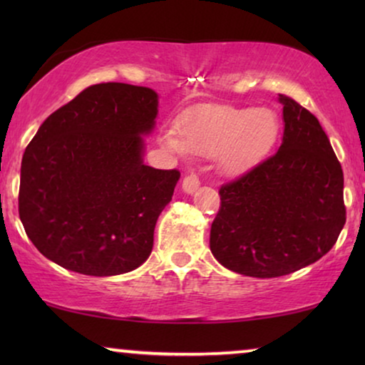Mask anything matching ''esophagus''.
Wrapping results in <instances>:
<instances>
[{"label": "esophagus", "instance_id": "1", "mask_svg": "<svg viewBox=\"0 0 365 365\" xmlns=\"http://www.w3.org/2000/svg\"><path fill=\"white\" fill-rule=\"evenodd\" d=\"M199 184H201V178H199V174L196 171H191L186 178L182 179V189L189 194L196 191V189L199 187Z\"/></svg>", "mask_w": 365, "mask_h": 365}]
</instances>
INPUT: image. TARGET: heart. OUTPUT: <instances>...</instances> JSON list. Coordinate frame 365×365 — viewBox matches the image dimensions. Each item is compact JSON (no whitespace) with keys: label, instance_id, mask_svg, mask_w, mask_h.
<instances>
[{"label":"heart","instance_id":"b5f03b06","mask_svg":"<svg viewBox=\"0 0 365 365\" xmlns=\"http://www.w3.org/2000/svg\"><path fill=\"white\" fill-rule=\"evenodd\" d=\"M178 134H163V143L178 153L216 154L229 173L259 161L279 134V119L271 109L202 106L178 121Z\"/></svg>","mask_w":365,"mask_h":365}]
</instances>
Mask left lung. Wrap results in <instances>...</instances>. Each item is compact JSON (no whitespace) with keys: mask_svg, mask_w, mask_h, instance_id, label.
<instances>
[{"mask_svg":"<svg viewBox=\"0 0 365 365\" xmlns=\"http://www.w3.org/2000/svg\"><path fill=\"white\" fill-rule=\"evenodd\" d=\"M282 144L219 189L209 246L224 267L279 277L331 251L346 224L344 174L317 118L279 94Z\"/></svg>","mask_w":365,"mask_h":365,"instance_id":"obj_1","label":"left lung"}]
</instances>
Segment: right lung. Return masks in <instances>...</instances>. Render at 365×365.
<instances>
[{
    "mask_svg": "<svg viewBox=\"0 0 365 365\" xmlns=\"http://www.w3.org/2000/svg\"><path fill=\"white\" fill-rule=\"evenodd\" d=\"M158 94L101 83L56 109L26 146L18 209L39 252L69 271L116 276L153 251L181 173L143 164Z\"/></svg>",
    "mask_w": 365,
    "mask_h": 365,
    "instance_id": "right-lung-1",
    "label": "right lung"
}]
</instances>
